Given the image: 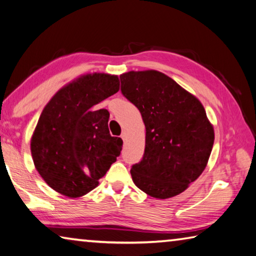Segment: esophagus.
I'll use <instances>...</instances> for the list:
<instances>
[{
	"label": "esophagus",
	"instance_id": "1",
	"mask_svg": "<svg viewBox=\"0 0 256 256\" xmlns=\"http://www.w3.org/2000/svg\"><path fill=\"white\" fill-rule=\"evenodd\" d=\"M121 140H122L124 142H126V140H127V134H126V132H122V134H121Z\"/></svg>",
	"mask_w": 256,
	"mask_h": 256
}]
</instances>
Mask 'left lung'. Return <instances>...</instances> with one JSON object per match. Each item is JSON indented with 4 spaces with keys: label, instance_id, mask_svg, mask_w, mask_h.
<instances>
[{
    "label": "left lung",
    "instance_id": "left-lung-1",
    "mask_svg": "<svg viewBox=\"0 0 256 256\" xmlns=\"http://www.w3.org/2000/svg\"><path fill=\"white\" fill-rule=\"evenodd\" d=\"M121 93L140 111L146 127L142 160L132 181L156 199L180 194L207 166L214 132L201 102L158 70L120 75Z\"/></svg>",
    "mask_w": 256,
    "mask_h": 256
}]
</instances>
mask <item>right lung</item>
Returning a JSON list of instances; mask_svg holds the SVG:
<instances>
[{"label": "right lung", "mask_w": 256, "mask_h": 256, "mask_svg": "<svg viewBox=\"0 0 256 256\" xmlns=\"http://www.w3.org/2000/svg\"><path fill=\"white\" fill-rule=\"evenodd\" d=\"M118 91L116 75L86 74L44 108L30 147L36 168L52 189L78 198L96 189L116 162L122 140L110 135L109 111L94 106Z\"/></svg>", "instance_id": "right-lung-1"}]
</instances>
